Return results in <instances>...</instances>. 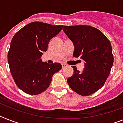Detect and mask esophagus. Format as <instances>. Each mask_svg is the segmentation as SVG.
<instances>
[{
	"mask_svg": "<svg viewBox=\"0 0 123 123\" xmlns=\"http://www.w3.org/2000/svg\"><path fill=\"white\" fill-rule=\"evenodd\" d=\"M62 68H65L66 67H67V65L66 64H64V63H62Z\"/></svg>",
	"mask_w": 123,
	"mask_h": 123,
	"instance_id": "34e87169",
	"label": "esophagus"
}]
</instances>
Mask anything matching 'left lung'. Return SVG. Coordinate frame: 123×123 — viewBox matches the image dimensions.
Masks as SVG:
<instances>
[{"label": "left lung", "mask_w": 123, "mask_h": 123, "mask_svg": "<svg viewBox=\"0 0 123 123\" xmlns=\"http://www.w3.org/2000/svg\"><path fill=\"white\" fill-rule=\"evenodd\" d=\"M63 31L72 41L74 57L85 62L80 72L73 66L74 75L68 78L71 89L80 96H90L105 84L114 58L109 40L97 28L89 26H64Z\"/></svg>", "instance_id": "left-lung-1"}]
</instances>
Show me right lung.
I'll list each match as a JSON object with an SVG mask.
<instances>
[{"label": "right lung", "mask_w": 123, "mask_h": 123, "mask_svg": "<svg viewBox=\"0 0 123 123\" xmlns=\"http://www.w3.org/2000/svg\"><path fill=\"white\" fill-rule=\"evenodd\" d=\"M63 26L32 22L16 32L11 42L7 60L16 85L29 95H37L49 86L53 74L59 72L60 63L49 64L41 59L48 44Z\"/></svg>", "instance_id": "obj_1"}]
</instances>
